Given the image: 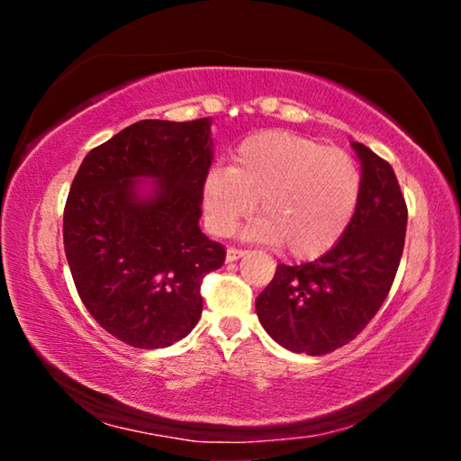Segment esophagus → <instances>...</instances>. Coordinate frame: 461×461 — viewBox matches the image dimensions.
Segmentation results:
<instances>
[{
  "label": "esophagus",
  "instance_id": "1",
  "mask_svg": "<svg viewBox=\"0 0 461 461\" xmlns=\"http://www.w3.org/2000/svg\"><path fill=\"white\" fill-rule=\"evenodd\" d=\"M244 254H246L244 249H240V248H228V252H225V260H228V262H236V260H240Z\"/></svg>",
  "mask_w": 461,
  "mask_h": 461
}]
</instances>
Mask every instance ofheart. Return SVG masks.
I'll return each instance as SVG.
<instances>
[{"label": "heart", "mask_w": 461, "mask_h": 461, "mask_svg": "<svg viewBox=\"0 0 461 461\" xmlns=\"http://www.w3.org/2000/svg\"><path fill=\"white\" fill-rule=\"evenodd\" d=\"M362 197V173L339 148L293 131L246 138L231 167L209 170L201 185L203 213L215 236H230L258 201L262 220L249 238L280 244L291 258H319L346 236Z\"/></svg>", "instance_id": "b5f03b06"}]
</instances>
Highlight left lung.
<instances>
[{"instance_id":"left-lung-1","label":"left lung","mask_w":461,"mask_h":461,"mask_svg":"<svg viewBox=\"0 0 461 461\" xmlns=\"http://www.w3.org/2000/svg\"><path fill=\"white\" fill-rule=\"evenodd\" d=\"M362 165V197L338 244L315 262L278 264L256 299L264 330L296 354L323 356L352 341L378 313L399 270L407 203L393 167L352 142Z\"/></svg>"}]
</instances>
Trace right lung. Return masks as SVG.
Returning a JSON list of instances; mask_svg holds the SVG:
<instances>
[{
  "mask_svg": "<svg viewBox=\"0 0 461 461\" xmlns=\"http://www.w3.org/2000/svg\"><path fill=\"white\" fill-rule=\"evenodd\" d=\"M212 160L209 118L142 120L77 170L62 220L68 268L91 317L128 346H173L199 321L203 276L225 260L199 228Z\"/></svg>",
  "mask_w": 461,
  "mask_h": 461,
  "instance_id": "add662e5",
  "label": "right lung"
}]
</instances>
